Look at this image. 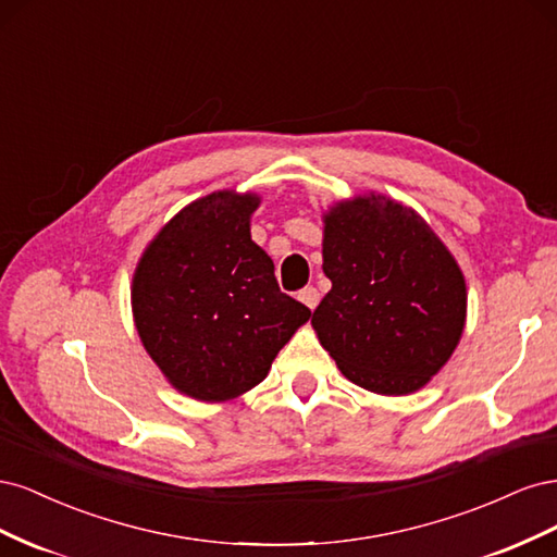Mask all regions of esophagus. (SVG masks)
Listing matches in <instances>:
<instances>
[{
    "label": "esophagus",
    "instance_id": "34e87169",
    "mask_svg": "<svg viewBox=\"0 0 557 557\" xmlns=\"http://www.w3.org/2000/svg\"><path fill=\"white\" fill-rule=\"evenodd\" d=\"M297 297H299L301 305H307L311 311L318 307V301H320V293L313 288V285H307L305 290H299Z\"/></svg>",
    "mask_w": 557,
    "mask_h": 557
}]
</instances>
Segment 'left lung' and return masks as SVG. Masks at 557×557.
Returning <instances> with one entry per match:
<instances>
[{"label": "left lung", "instance_id": "obj_1", "mask_svg": "<svg viewBox=\"0 0 557 557\" xmlns=\"http://www.w3.org/2000/svg\"><path fill=\"white\" fill-rule=\"evenodd\" d=\"M323 223L332 290L311 318L320 344L364 391H420L465 330L467 285L458 262L423 218L383 195L339 201Z\"/></svg>", "mask_w": 557, "mask_h": 557}]
</instances>
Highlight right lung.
Here are the masks:
<instances>
[{
	"label": "right lung",
	"instance_id": "add662e5",
	"mask_svg": "<svg viewBox=\"0 0 557 557\" xmlns=\"http://www.w3.org/2000/svg\"><path fill=\"white\" fill-rule=\"evenodd\" d=\"M258 195L221 190L178 211L132 278L148 356L178 393L227 401L258 385L311 311L281 293L274 262L250 239Z\"/></svg>",
	"mask_w": 557,
	"mask_h": 557
}]
</instances>
